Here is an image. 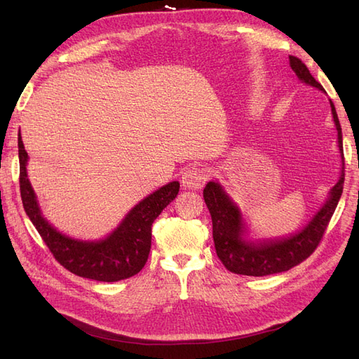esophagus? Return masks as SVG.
<instances>
[{
    "label": "esophagus",
    "instance_id": "esophagus-1",
    "mask_svg": "<svg viewBox=\"0 0 359 359\" xmlns=\"http://www.w3.org/2000/svg\"><path fill=\"white\" fill-rule=\"evenodd\" d=\"M206 181V172L198 166L187 168L182 173V187L190 189V190H198L202 189Z\"/></svg>",
    "mask_w": 359,
    "mask_h": 359
}]
</instances>
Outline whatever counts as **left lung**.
<instances>
[{
  "label": "left lung",
  "mask_w": 359,
  "mask_h": 359,
  "mask_svg": "<svg viewBox=\"0 0 359 359\" xmlns=\"http://www.w3.org/2000/svg\"><path fill=\"white\" fill-rule=\"evenodd\" d=\"M290 69L295 72L301 83L313 86L325 93L323 86L313 78L306 64L297 57H289ZM332 121L337 130V147L341 157V169L339 181L328 191L327 199L319 206L310 220L297 232L257 238L245 220L240 205H238L219 180H211L203 189V199L208 206L212 219V238L217 256L223 265L235 274L264 277L289 271L307 259L318 247L320 238L327 229L331 217L337 208L344 184V158H343V137L339 116L334 103L330 100Z\"/></svg>",
  "instance_id": "1"
}]
</instances>
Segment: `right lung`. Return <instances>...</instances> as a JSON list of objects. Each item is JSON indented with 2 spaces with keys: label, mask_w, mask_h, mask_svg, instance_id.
Returning <instances> with one entry per match:
<instances>
[{
  "label": "right lung",
  "mask_w": 359,
  "mask_h": 359,
  "mask_svg": "<svg viewBox=\"0 0 359 359\" xmlns=\"http://www.w3.org/2000/svg\"><path fill=\"white\" fill-rule=\"evenodd\" d=\"M20 196L24 210L52 255L70 273L97 281H118L137 274L151 250V226L160 212L177 198L180 182L157 189L130 210L115 229L100 240H79L60 232L43 215L37 194L28 180V154L18 133Z\"/></svg>",
  "instance_id": "1"
}]
</instances>
